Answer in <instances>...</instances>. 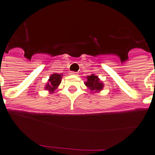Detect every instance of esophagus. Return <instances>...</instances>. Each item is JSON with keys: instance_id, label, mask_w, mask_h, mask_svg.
<instances>
[{"instance_id": "1", "label": "esophagus", "mask_w": 155, "mask_h": 155, "mask_svg": "<svg viewBox=\"0 0 155 155\" xmlns=\"http://www.w3.org/2000/svg\"><path fill=\"white\" fill-rule=\"evenodd\" d=\"M70 74H72V75H77V72H74V71H73V72H71V73H70Z\"/></svg>"}]
</instances>
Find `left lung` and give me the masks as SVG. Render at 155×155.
<instances>
[{"label": "left lung", "instance_id": "8db88e82", "mask_svg": "<svg viewBox=\"0 0 155 155\" xmlns=\"http://www.w3.org/2000/svg\"><path fill=\"white\" fill-rule=\"evenodd\" d=\"M87 81L85 82V85L90 89L92 92L96 93L101 91L104 87L103 83L100 81L98 77L94 75V74H91L90 76H87Z\"/></svg>", "mask_w": 155, "mask_h": 155}]
</instances>
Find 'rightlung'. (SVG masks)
<instances>
[{"label":"right lung","instance_id":"1","mask_svg":"<svg viewBox=\"0 0 155 155\" xmlns=\"http://www.w3.org/2000/svg\"><path fill=\"white\" fill-rule=\"evenodd\" d=\"M61 78L62 75L59 74H54L49 77V79L48 80V83L45 86V90H48L50 94L54 93V91L58 87L61 81Z\"/></svg>","mask_w":155,"mask_h":155}]
</instances>
